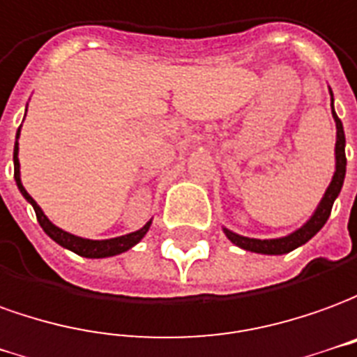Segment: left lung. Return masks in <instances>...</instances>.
<instances>
[{"instance_id":"8db88e82","label":"left lung","mask_w":357,"mask_h":357,"mask_svg":"<svg viewBox=\"0 0 357 357\" xmlns=\"http://www.w3.org/2000/svg\"><path fill=\"white\" fill-rule=\"evenodd\" d=\"M333 96V93H331ZM333 105V103H331ZM333 117H335L336 123V146H335V153H336V171L333 181L328 184L327 192L325 196L321 199V204L315 209V213L312 215V219L302 227L298 229L292 234L288 236H282V238H271V240H259V238H248V236H240L236 232L229 231V229H223L227 238L231 240L232 244H236L242 250H248V252H255V254H267V255H280V254H288L292 252L298 246L305 244L307 240L313 238L317 232L323 229V225L327 223L328 215H331V209H333V204H335L336 196L340 194V188L344 184V174H346V138H344V128H342V123L340 119L336 117L335 107H333Z\"/></svg>"}]
</instances>
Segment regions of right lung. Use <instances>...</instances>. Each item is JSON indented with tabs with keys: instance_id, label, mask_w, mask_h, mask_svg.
Wrapping results in <instances>:
<instances>
[{
	"instance_id": "add662e5",
	"label": "right lung",
	"mask_w": 357,
	"mask_h": 357,
	"mask_svg": "<svg viewBox=\"0 0 357 357\" xmlns=\"http://www.w3.org/2000/svg\"><path fill=\"white\" fill-rule=\"evenodd\" d=\"M19 132H21V128L17 130V138H19ZM13 163H15V181H17V186H19V190H21L22 196L26 198V202H30L32 207H34L40 227H42L45 234L52 240H55L59 246L67 248V250L75 252V254L82 255V257H109V255L123 254L126 250H130L134 244H138V242L144 238V234L148 232V229H150L151 221H148L140 231L130 232V234H125V236H117V238L109 240H88L80 238V236H75V234H70V232H65L63 229H59V227H55V225L45 217L44 211H42L40 206L34 202V198L30 196L29 192L24 190V186H22L21 183V171H19V167H21L19 165V142H15Z\"/></svg>"
}]
</instances>
